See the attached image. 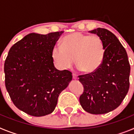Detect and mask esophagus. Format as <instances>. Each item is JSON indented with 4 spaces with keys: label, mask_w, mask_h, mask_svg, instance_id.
<instances>
[{
    "label": "esophagus",
    "mask_w": 134,
    "mask_h": 134,
    "mask_svg": "<svg viewBox=\"0 0 134 134\" xmlns=\"http://www.w3.org/2000/svg\"><path fill=\"white\" fill-rule=\"evenodd\" d=\"M72 78H73V79H78V77H77V75H76V73H74L73 72L72 73Z\"/></svg>",
    "instance_id": "obj_1"
}]
</instances>
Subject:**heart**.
<instances>
[{"instance_id":"obj_1","label":"heart","mask_w":134,"mask_h":134,"mask_svg":"<svg viewBox=\"0 0 134 134\" xmlns=\"http://www.w3.org/2000/svg\"><path fill=\"white\" fill-rule=\"evenodd\" d=\"M105 54V44L100 37L74 32L64 37L62 46L54 47L52 56L62 69L70 68L75 60L77 68L89 74L100 68Z\"/></svg>"}]
</instances>
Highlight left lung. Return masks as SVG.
<instances>
[{
  "instance_id": "8db88e82",
  "label": "left lung",
  "mask_w": 134,
  "mask_h": 134,
  "mask_svg": "<svg viewBox=\"0 0 134 134\" xmlns=\"http://www.w3.org/2000/svg\"><path fill=\"white\" fill-rule=\"evenodd\" d=\"M102 39L105 47L103 62L94 73L79 76L84 86L80 103L91 114H104L121 105L130 88V65L127 54L117 37L103 28L90 31Z\"/></svg>"
}]
</instances>
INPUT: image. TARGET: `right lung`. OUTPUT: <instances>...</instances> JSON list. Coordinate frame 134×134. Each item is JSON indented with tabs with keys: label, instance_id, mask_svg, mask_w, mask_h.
<instances>
[{
	"label": "right lung",
	"instance_id": "add662e5",
	"mask_svg": "<svg viewBox=\"0 0 134 134\" xmlns=\"http://www.w3.org/2000/svg\"><path fill=\"white\" fill-rule=\"evenodd\" d=\"M62 34H29L9 50L4 66L6 88L14 105L27 114L52 113L59 95L72 79L71 72L55 68L52 56Z\"/></svg>",
	"mask_w": 134,
	"mask_h": 134
}]
</instances>
